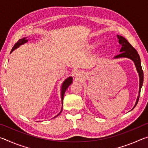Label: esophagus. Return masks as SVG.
<instances>
[{"instance_id": "1", "label": "esophagus", "mask_w": 148, "mask_h": 148, "mask_svg": "<svg viewBox=\"0 0 148 148\" xmlns=\"http://www.w3.org/2000/svg\"><path fill=\"white\" fill-rule=\"evenodd\" d=\"M77 76H79V74H77Z\"/></svg>"}]
</instances>
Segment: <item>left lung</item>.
<instances>
[{
  "label": "left lung",
  "instance_id": "1",
  "mask_svg": "<svg viewBox=\"0 0 148 148\" xmlns=\"http://www.w3.org/2000/svg\"><path fill=\"white\" fill-rule=\"evenodd\" d=\"M117 38L119 39V43L121 45V48L120 49L119 54L117 55V56L114 57V58H119V57H127V58H129L134 61L135 66L139 74V77H140V89H139V95L138 97V99L136 100V102L135 104L134 108L136 106V104L138 102L140 95V91H141V88L142 87V84H143L144 81V72L142 69L141 65V61H140V58L138 53L136 49L134 48V47L129 43V42L125 39L124 37L119 35H117Z\"/></svg>",
  "mask_w": 148,
  "mask_h": 148
}]
</instances>
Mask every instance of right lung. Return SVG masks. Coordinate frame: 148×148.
<instances>
[{
  "label": "right lung",
  "instance_id": "add662e5",
  "mask_svg": "<svg viewBox=\"0 0 148 148\" xmlns=\"http://www.w3.org/2000/svg\"><path fill=\"white\" fill-rule=\"evenodd\" d=\"M27 41H28V40H26L25 38H23V39H20V40H19L17 41L16 44H15L14 47H12V51H11L10 53H12V52L15 49H16L17 47H18L19 46H21V45L25 44V42H27ZM72 77H68V78H67V79H65L64 82H63V84H62V87H61V99H62V102L63 101V97H64V92H65V91H66V89L68 88V87H69L70 85H71V84H72ZM61 111H62V110H61ZM61 111L60 112V113H59L58 115H57V116H56V117H57V116H59V115L61 113Z\"/></svg>",
  "mask_w": 148,
  "mask_h": 148
}]
</instances>
